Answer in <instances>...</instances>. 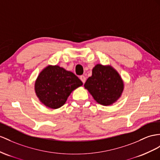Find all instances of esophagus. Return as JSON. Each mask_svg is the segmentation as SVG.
Here are the masks:
<instances>
[{
    "label": "esophagus",
    "instance_id": "34e87169",
    "mask_svg": "<svg viewBox=\"0 0 160 160\" xmlns=\"http://www.w3.org/2000/svg\"><path fill=\"white\" fill-rule=\"evenodd\" d=\"M80 79L81 80V81L83 83L85 82V81H86V77H85L84 76H80Z\"/></svg>",
    "mask_w": 160,
    "mask_h": 160
}]
</instances>
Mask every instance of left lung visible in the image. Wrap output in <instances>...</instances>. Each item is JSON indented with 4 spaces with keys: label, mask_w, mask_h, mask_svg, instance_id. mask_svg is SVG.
<instances>
[{
    "label": "left lung",
    "mask_w": 160,
    "mask_h": 160,
    "mask_svg": "<svg viewBox=\"0 0 160 160\" xmlns=\"http://www.w3.org/2000/svg\"><path fill=\"white\" fill-rule=\"evenodd\" d=\"M98 103L111 105L121 97L124 91V82L111 65L97 64L93 68L92 76L84 85Z\"/></svg>",
    "instance_id": "8db88e82"
}]
</instances>
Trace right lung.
Returning <instances> with one entry per match:
<instances>
[{
	"mask_svg": "<svg viewBox=\"0 0 160 160\" xmlns=\"http://www.w3.org/2000/svg\"><path fill=\"white\" fill-rule=\"evenodd\" d=\"M83 83L74 73L59 65H48L36 80L34 90L41 103L58 109L66 102L71 92Z\"/></svg>",
	"mask_w": 160,
	"mask_h": 160,
	"instance_id": "right-lung-1",
	"label": "right lung"
}]
</instances>
